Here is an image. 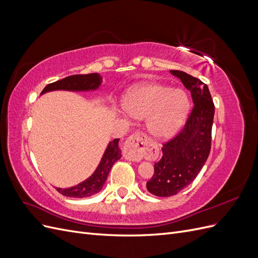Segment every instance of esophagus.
Returning <instances> with one entry per match:
<instances>
[{"instance_id": "1", "label": "esophagus", "mask_w": 258, "mask_h": 258, "mask_svg": "<svg viewBox=\"0 0 258 258\" xmlns=\"http://www.w3.org/2000/svg\"><path fill=\"white\" fill-rule=\"evenodd\" d=\"M148 146V139L143 134V132H136V134L131 135L123 147V156L124 158L130 161H140L142 160L144 155L146 154Z\"/></svg>"}]
</instances>
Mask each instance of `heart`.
Segmentation results:
<instances>
[{
  "label": "heart",
  "mask_w": 258,
  "mask_h": 258,
  "mask_svg": "<svg viewBox=\"0 0 258 258\" xmlns=\"http://www.w3.org/2000/svg\"><path fill=\"white\" fill-rule=\"evenodd\" d=\"M122 105L131 118H146V128L154 138L168 139L184 123L189 100L182 89L147 83L128 91Z\"/></svg>",
  "instance_id": "b5f03b06"
}]
</instances>
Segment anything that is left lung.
<instances>
[{"label": "left lung", "mask_w": 258, "mask_h": 258, "mask_svg": "<svg viewBox=\"0 0 258 258\" xmlns=\"http://www.w3.org/2000/svg\"><path fill=\"white\" fill-rule=\"evenodd\" d=\"M190 90L192 110L178 134L162 144V157L154 165L146 188L157 197H170L188 186L209 157L212 140L214 103L208 86L189 74L170 71Z\"/></svg>", "instance_id": "1"}]
</instances>
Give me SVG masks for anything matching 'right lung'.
I'll return each mask as SVG.
<instances>
[{
  "label": "right lung",
  "mask_w": 258,
  "mask_h": 258,
  "mask_svg": "<svg viewBox=\"0 0 258 258\" xmlns=\"http://www.w3.org/2000/svg\"><path fill=\"white\" fill-rule=\"evenodd\" d=\"M102 82V77L98 73L84 74V75H71L66 79H62L54 83L48 84L41 92V95L45 92L52 90H70V91H86V90H96ZM119 139H115L108 144L105 153L101 159L95 173L86 181L81 184L70 187V188H56L61 195L67 197L73 198H85L90 197L92 195L99 192L106 181L107 175L114 163L120 159L121 151L118 146Z\"/></svg>",
  "instance_id": "1"
}]
</instances>
